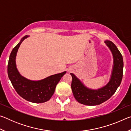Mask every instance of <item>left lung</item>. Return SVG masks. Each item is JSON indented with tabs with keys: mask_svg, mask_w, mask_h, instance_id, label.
Here are the masks:
<instances>
[{
	"mask_svg": "<svg viewBox=\"0 0 131 131\" xmlns=\"http://www.w3.org/2000/svg\"><path fill=\"white\" fill-rule=\"evenodd\" d=\"M112 52L113 66L109 81L106 85L97 90H92L85 87L75 76L72 77L71 88L75 99L79 103L88 106L98 105L108 100L113 95L121 83L123 75V58L116 45L112 41H105Z\"/></svg>",
	"mask_w": 131,
	"mask_h": 131,
	"instance_id": "obj_1",
	"label": "left lung"
}]
</instances>
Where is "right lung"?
<instances>
[{"label": "right lung", "instance_id": "add662e5", "mask_svg": "<svg viewBox=\"0 0 131 131\" xmlns=\"http://www.w3.org/2000/svg\"><path fill=\"white\" fill-rule=\"evenodd\" d=\"M29 36H24L11 52L7 66L8 78L14 89L25 100L33 103H44L50 100L57 84L66 72L55 74L41 80L32 81L21 76L18 70L15 59L21 44Z\"/></svg>", "mask_w": 131, "mask_h": 131}]
</instances>
